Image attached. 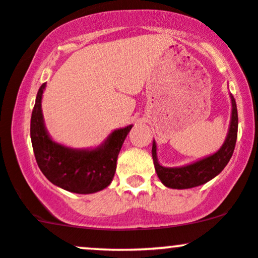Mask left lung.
I'll list each match as a JSON object with an SVG mask.
<instances>
[{
  "mask_svg": "<svg viewBox=\"0 0 258 258\" xmlns=\"http://www.w3.org/2000/svg\"><path fill=\"white\" fill-rule=\"evenodd\" d=\"M230 100H232V119H230L229 131H228L223 146L212 155L198 160L185 166L164 167L159 164L158 155H156V143L155 141L153 142L152 155L154 166L162 184L172 189L194 188V186L205 184L206 182L215 178L227 166L233 155L236 137H238V110H236L235 99L232 94H230Z\"/></svg>",
  "mask_w": 258,
  "mask_h": 258,
  "instance_id": "obj_1",
  "label": "left lung"
}]
</instances>
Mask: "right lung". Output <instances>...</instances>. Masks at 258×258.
Wrapping results in <instances>:
<instances>
[{
    "mask_svg": "<svg viewBox=\"0 0 258 258\" xmlns=\"http://www.w3.org/2000/svg\"><path fill=\"white\" fill-rule=\"evenodd\" d=\"M46 84L37 92L31 115L30 137L36 162L54 185L76 194H92L111 183L117 156L132 125L115 130L94 149H73L55 143L44 127L41 100Z\"/></svg>",
    "mask_w": 258,
    "mask_h": 258,
    "instance_id": "add662e5",
    "label": "right lung"
}]
</instances>
